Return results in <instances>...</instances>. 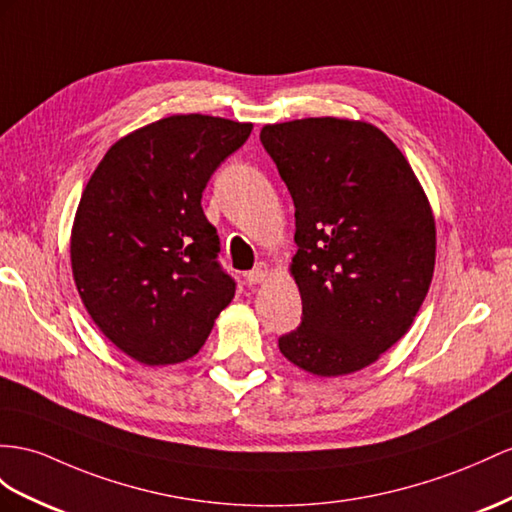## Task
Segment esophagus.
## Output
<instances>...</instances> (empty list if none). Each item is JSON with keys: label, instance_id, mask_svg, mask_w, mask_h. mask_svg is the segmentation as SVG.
<instances>
[{"label": "esophagus", "instance_id": "34e87169", "mask_svg": "<svg viewBox=\"0 0 512 512\" xmlns=\"http://www.w3.org/2000/svg\"><path fill=\"white\" fill-rule=\"evenodd\" d=\"M270 277V266L268 264H257L251 272H246V281L251 285L264 283Z\"/></svg>", "mask_w": 512, "mask_h": 512}]
</instances>
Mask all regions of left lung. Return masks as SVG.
Masks as SVG:
<instances>
[{"instance_id": "8db88e82", "label": "left lung", "mask_w": 512, "mask_h": 512, "mask_svg": "<svg viewBox=\"0 0 512 512\" xmlns=\"http://www.w3.org/2000/svg\"><path fill=\"white\" fill-rule=\"evenodd\" d=\"M261 144L296 207L290 272L303 322L281 355L313 376L368 368L411 329L435 272L428 196L402 151L365 121L264 125Z\"/></svg>"}]
</instances>
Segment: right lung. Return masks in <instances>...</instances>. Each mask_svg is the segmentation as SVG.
Here are the masks:
<instances>
[{
  "mask_svg": "<svg viewBox=\"0 0 512 512\" xmlns=\"http://www.w3.org/2000/svg\"><path fill=\"white\" fill-rule=\"evenodd\" d=\"M253 123L173 114L116 140L90 175L71 229L88 316L127 357L173 365L201 350L233 296L201 196Z\"/></svg>",
  "mask_w": 512,
  "mask_h": 512,
  "instance_id": "add662e5",
  "label": "right lung"
}]
</instances>
